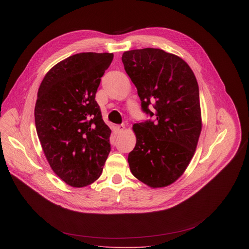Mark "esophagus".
<instances>
[{
	"instance_id": "34e87169",
	"label": "esophagus",
	"mask_w": 249,
	"mask_h": 249,
	"mask_svg": "<svg viewBox=\"0 0 249 249\" xmlns=\"http://www.w3.org/2000/svg\"><path fill=\"white\" fill-rule=\"evenodd\" d=\"M124 129H125V125H117L116 126V132L118 133V134H120V133H122L123 131H124Z\"/></svg>"
}]
</instances>
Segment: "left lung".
<instances>
[{
    "label": "left lung",
    "mask_w": 249,
    "mask_h": 249,
    "mask_svg": "<svg viewBox=\"0 0 249 249\" xmlns=\"http://www.w3.org/2000/svg\"><path fill=\"white\" fill-rule=\"evenodd\" d=\"M122 62L142 111L154 116L153 121L133 125L136 144L128 154L130 171L148 187H166L184 174L198 144L202 118L197 80L184 59L159 48L125 51Z\"/></svg>",
    "instance_id": "left-lung-1"
}]
</instances>
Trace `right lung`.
Instances as JSON below:
<instances>
[{"mask_svg":"<svg viewBox=\"0 0 249 249\" xmlns=\"http://www.w3.org/2000/svg\"><path fill=\"white\" fill-rule=\"evenodd\" d=\"M113 53L83 52L58 62L37 93L35 126L46 160L74 188L97 180L111 150V129L95 100Z\"/></svg>","mask_w":249,"mask_h":249,"instance_id":"right-lung-1","label":"right lung"}]
</instances>
